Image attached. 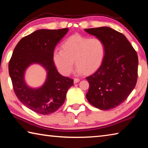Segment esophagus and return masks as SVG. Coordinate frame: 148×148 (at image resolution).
<instances>
[{"mask_svg": "<svg viewBox=\"0 0 148 148\" xmlns=\"http://www.w3.org/2000/svg\"><path fill=\"white\" fill-rule=\"evenodd\" d=\"M79 78H74V84H76V83H77V82H79Z\"/></svg>", "mask_w": 148, "mask_h": 148, "instance_id": "1", "label": "esophagus"}]
</instances>
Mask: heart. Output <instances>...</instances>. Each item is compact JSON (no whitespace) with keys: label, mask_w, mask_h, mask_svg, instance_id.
I'll use <instances>...</instances> for the list:
<instances>
[{"label":"heart","mask_w":148,"mask_h":148,"mask_svg":"<svg viewBox=\"0 0 148 148\" xmlns=\"http://www.w3.org/2000/svg\"><path fill=\"white\" fill-rule=\"evenodd\" d=\"M106 56V46L102 39L74 34L62 44V49L53 53L54 64L63 76H69L73 69L74 61L77 74L91 73L98 69Z\"/></svg>","instance_id":"b5f03b06"}]
</instances>
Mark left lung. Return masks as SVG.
I'll use <instances>...</instances> for the list:
<instances>
[{
  "instance_id": "1",
  "label": "left lung",
  "mask_w": 148,
  "mask_h": 148,
  "mask_svg": "<svg viewBox=\"0 0 148 148\" xmlns=\"http://www.w3.org/2000/svg\"><path fill=\"white\" fill-rule=\"evenodd\" d=\"M85 31L102 39L106 46L103 62L93 74L86 77L89 84L86 98L98 109L114 108L127 99L136 86L137 53L124 34L110 27Z\"/></svg>"
}]
</instances>
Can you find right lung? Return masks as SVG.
I'll list each match as a JSON object with an SVG mask.
<instances>
[{
    "label": "right lung",
    "mask_w": 148,
    "mask_h": 148,
    "mask_svg": "<svg viewBox=\"0 0 148 148\" xmlns=\"http://www.w3.org/2000/svg\"><path fill=\"white\" fill-rule=\"evenodd\" d=\"M68 31L69 28L37 30L23 37L12 53L8 70L15 94L22 104L36 113L56 112L74 84L73 79L57 72L53 60L55 47ZM32 64H40L47 72L46 81L38 88L29 87L24 80L26 70Z\"/></svg>",
    "instance_id": "obj_1"
}]
</instances>
